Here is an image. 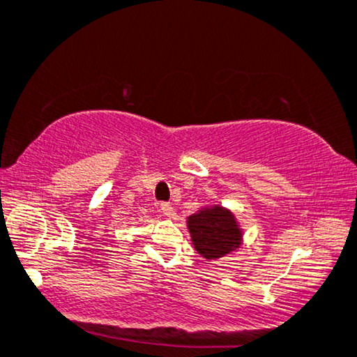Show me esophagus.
<instances>
[{"label": "esophagus", "instance_id": "34e87169", "mask_svg": "<svg viewBox=\"0 0 357 357\" xmlns=\"http://www.w3.org/2000/svg\"><path fill=\"white\" fill-rule=\"evenodd\" d=\"M160 210L165 216H172L173 215V206L169 204H160Z\"/></svg>", "mask_w": 357, "mask_h": 357}]
</instances>
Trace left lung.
Returning <instances> with one entry per match:
<instances>
[{
  "label": "left lung",
  "mask_w": 357,
  "mask_h": 357,
  "mask_svg": "<svg viewBox=\"0 0 357 357\" xmlns=\"http://www.w3.org/2000/svg\"><path fill=\"white\" fill-rule=\"evenodd\" d=\"M188 229L194 248L206 259L226 257L241 247L242 229L236 216L225 206L213 205L188 218Z\"/></svg>",
  "instance_id": "left-lung-1"
}]
</instances>
